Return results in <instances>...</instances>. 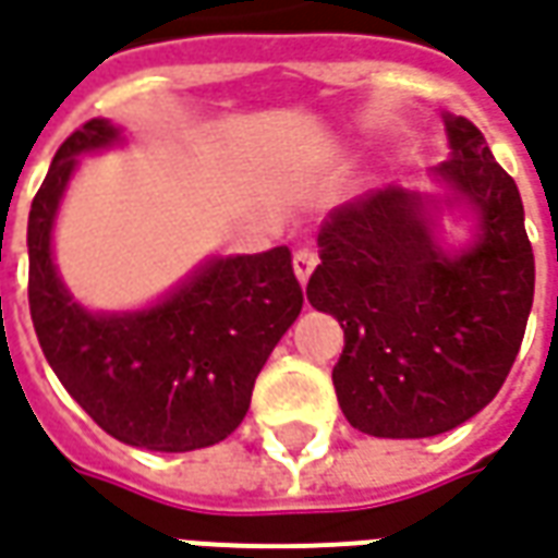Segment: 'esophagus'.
Wrapping results in <instances>:
<instances>
[{
	"label": "esophagus",
	"instance_id": "esophagus-1",
	"mask_svg": "<svg viewBox=\"0 0 558 558\" xmlns=\"http://www.w3.org/2000/svg\"><path fill=\"white\" fill-rule=\"evenodd\" d=\"M319 256L314 247H299L295 251V256H292V268H295V278L302 280V283H307V278H311V271L317 268Z\"/></svg>",
	"mask_w": 558,
	"mask_h": 558
}]
</instances>
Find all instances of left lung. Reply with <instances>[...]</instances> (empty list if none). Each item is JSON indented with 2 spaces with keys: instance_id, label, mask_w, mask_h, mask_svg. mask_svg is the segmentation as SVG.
Instances as JSON below:
<instances>
[{
  "instance_id": "left-lung-1",
  "label": "left lung",
  "mask_w": 558,
  "mask_h": 558,
  "mask_svg": "<svg viewBox=\"0 0 558 558\" xmlns=\"http://www.w3.org/2000/svg\"><path fill=\"white\" fill-rule=\"evenodd\" d=\"M444 123L453 154L435 178L477 211V241L447 256L423 198L389 186L329 214L307 280L311 305L344 329L338 404L374 438H432L483 411L532 311L535 253L520 190L471 120L444 114Z\"/></svg>"
}]
</instances>
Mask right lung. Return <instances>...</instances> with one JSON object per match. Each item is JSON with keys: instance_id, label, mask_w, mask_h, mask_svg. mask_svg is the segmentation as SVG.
<instances>
[{"instance_id": "right-lung-1", "label": "right lung", "mask_w": 558, "mask_h": 558, "mask_svg": "<svg viewBox=\"0 0 558 558\" xmlns=\"http://www.w3.org/2000/svg\"><path fill=\"white\" fill-rule=\"evenodd\" d=\"M89 120L60 144L29 211V314L60 384L117 441L186 453L223 441L251 408L256 374L302 311L290 247L220 256L159 305L89 314L62 287L50 229L77 157L117 142Z\"/></svg>"}]
</instances>
